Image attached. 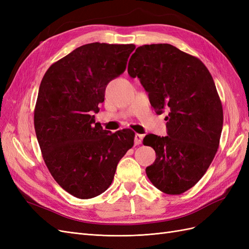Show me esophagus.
I'll return each mask as SVG.
<instances>
[{
  "mask_svg": "<svg viewBox=\"0 0 249 249\" xmlns=\"http://www.w3.org/2000/svg\"><path fill=\"white\" fill-rule=\"evenodd\" d=\"M142 139H143V135H141V134H136V135H135V140H134L135 145L141 144Z\"/></svg>",
  "mask_w": 249,
  "mask_h": 249,
  "instance_id": "1",
  "label": "esophagus"
}]
</instances>
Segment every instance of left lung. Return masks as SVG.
Segmentation results:
<instances>
[{
    "label": "left lung",
    "mask_w": 249,
    "mask_h": 249,
    "mask_svg": "<svg viewBox=\"0 0 249 249\" xmlns=\"http://www.w3.org/2000/svg\"><path fill=\"white\" fill-rule=\"evenodd\" d=\"M127 72L139 78L157 114L169 111L168 136L143 139L156 152L146 176L160 191L182 194L203 177L219 147L223 110L214 80L198 58L168 43L137 48Z\"/></svg>",
    "instance_id": "8db88e82"
}]
</instances>
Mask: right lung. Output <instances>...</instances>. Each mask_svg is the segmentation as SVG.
<instances>
[{
	"instance_id": "1",
	"label": "right lung",
	"mask_w": 249,
	"mask_h": 249,
	"mask_svg": "<svg viewBox=\"0 0 249 249\" xmlns=\"http://www.w3.org/2000/svg\"><path fill=\"white\" fill-rule=\"evenodd\" d=\"M135 44L93 42L53 63L41 80L34 127L42 158L61 188L81 199L110 187L135 133L95 124L108 83L122 74Z\"/></svg>"
}]
</instances>
